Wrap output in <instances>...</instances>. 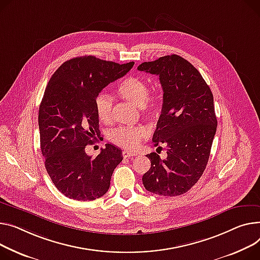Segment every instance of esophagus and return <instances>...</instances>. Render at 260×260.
<instances>
[{"label":"esophagus","instance_id":"1","mask_svg":"<svg viewBox=\"0 0 260 260\" xmlns=\"http://www.w3.org/2000/svg\"><path fill=\"white\" fill-rule=\"evenodd\" d=\"M122 155H123V158H129V157H133V155H136V152H132V151H128V150H123Z\"/></svg>","mask_w":260,"mask_h":260}]
</instances>
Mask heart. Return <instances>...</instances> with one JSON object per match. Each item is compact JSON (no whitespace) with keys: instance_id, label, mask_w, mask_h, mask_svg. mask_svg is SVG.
<instances>
[{"instance_id":"obj_1","label":"heart","mask_w":260,"mask_h":260,"mask_svg":"<svg viewBox=\"0 0 260 260\" xmlns=\"http://www.w3.org/2000/svg\"><path fill=\"white\" fill-rule=\"evenodd\" d=\"M118 95L126 101L132 102L139 110L150 118H157L161 111V103L154 96L148 95L146 81L138 76H127L120 81L117 86ZM95 109L101 121H109L112 118L113 101L106 93H99L95 98ZM147 135L143 126L120 127L110 135L111 141L123 148L135 149Z\"/></svg>"}]
</instances>
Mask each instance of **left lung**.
<instances>
[{
	"label": "left lung",
	"mask_w": 260,
	"mask_h": 260,
	"mask_svg": "<svg viewBox=\"0 0 260 260\" xmlns=\"http://www.w3.org/2000/svg\"><path fill=\"white\" fill-rule=\"evenodd\" d=\"M138 70L160 78L163 106L152 142L167 146L164 160L146 154L151 165L143 185L158 196H181L200 180L209 160L217 126L212 92L197 69L176 54L143 62Z\"/></svg>",
	"instance_id": "left-lung-1"
}]
</instances>
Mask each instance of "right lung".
<instances>
[{"instance_id": "right-lung-1", "label": "right lung", "mask_w": 260, "mask_h": 260, "mask_svg": "<svg viewBox=\"0 0 260 260\" xmlns=\"http://www.w3.org/2000/svg\"><path fill=\"white\" fill-rule=\"evenodd\" d=\"M134 63L75 57L64 61L48 82L39 111L41 149L48 175L69 199L93 201L108 192L113 171L123 157L112 144L94 159L85 152L100 135L95 98Z\"/></svg>"}]
</instances>
